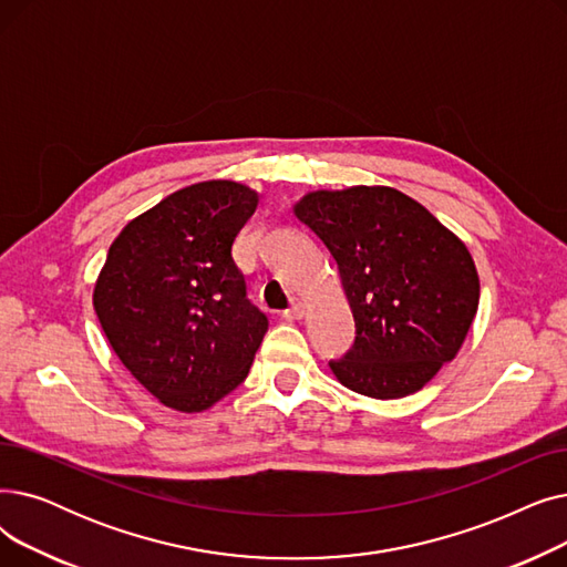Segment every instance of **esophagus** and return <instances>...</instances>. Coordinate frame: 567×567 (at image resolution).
Returning a JSON list of instances; mask_svg holds the SVG:
<instances>
[{"mask_svg":"<svg viewBox=\"0 0 567 567\" xmlns=\"http://www.w3.org/2000/svg\"><path fill=\"white\" fill-rule=\"evenodd\" d=\"M284 316H286L288 320H300V318L305 316V305H302L300 300H292V305L284 311Z\"/></svg>","mask_w":567,"mask_h":567,"instance_id":"34e87169","label":"esophagus"}]
</instances>
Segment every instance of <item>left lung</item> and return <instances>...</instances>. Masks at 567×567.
<instances>
[{
  "mask_svg": "<svg viewBox=\"0 0 567 567\" xmlns=\"http://www.w3.org/2000/svg\"><path fill=\"white\" fill-rule=\"evenodd\" d=\"M332 254L355 318V341L330 369L364 396L422 390L454 360L480 302L464 241L390 186L313 192L295 205Z\"/></svg>",
  "mask_w": 567,
  "mask_h": 567,
  "instance_id": "8db88e82",
  "label": "left lung"
}]
</instances>
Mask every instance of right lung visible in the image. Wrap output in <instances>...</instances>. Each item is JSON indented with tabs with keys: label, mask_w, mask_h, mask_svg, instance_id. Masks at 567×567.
Wrapping results in <instances>:
<instances>
[{
	"label": "right lung",
	"mask_w": 567,
	"mask_h": 567,
	"mask_svg": "<svg viewBox=\"0 0 567 567\" xmlns=\"http://www.w3.org/2000/svg\"><path fill=\"white\" fill-rule=\"evenodd\" d=\"M258 194L198 182L128 221L94 286V311L122 364L164 406L200 413L247 379L267 316L247 298L233 241Z\"/></svg>",
	"instance_id": "1"
}]
</instances>
